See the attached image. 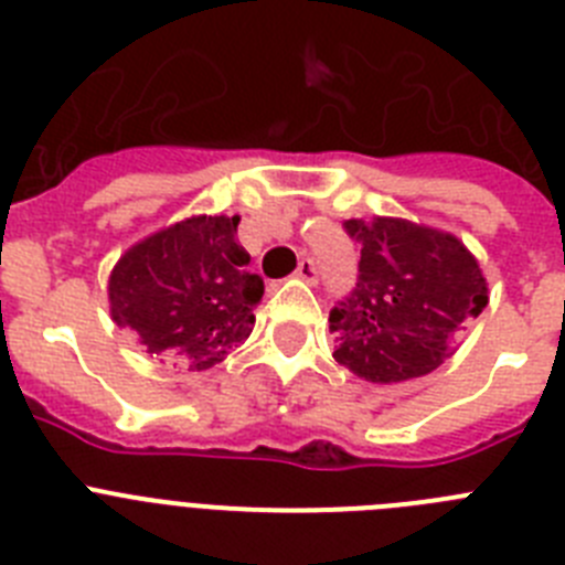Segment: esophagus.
<instances>
[{
  "label": "esophagus",
  "mask_w": 565,
  "mask_h": 565,
  "mask_svg": "<svg viewBox=\"0 0 565 565\" xmlns=\"http://www.w3.org/2000/svg\"><path fill=\"white\" fill-rule=\"evenodd\" d=\"M297 277L302 279V282H317V277H319V271H317V266H313V259L311 257H302L299 259V266H297Z\"/></svg>",
  "instance_id": "esophagus-1"
}]
</instances>
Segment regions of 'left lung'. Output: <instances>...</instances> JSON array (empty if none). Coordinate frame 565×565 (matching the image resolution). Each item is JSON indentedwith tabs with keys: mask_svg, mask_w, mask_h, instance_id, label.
Instances as JSON below:
<instances>
[{
	"mask_svg": "<svg viewBox=\"0 0 565 565\" xmlns=\"http://www.w3.org/2000/svg\"><path fill=\"white\" fill-rule=\"evenodd\" d=\"M362 252L356 286L328 313L333 359L359 379L404 382L450 356L458 328L487 308V279L450 234L396 217L348 221Z\"/></svg>",
	"mask_w": 565,
	"mask_h": 565,
	"instance_id": "8db88e82",
	"label": "left lung"
}]
</instances>
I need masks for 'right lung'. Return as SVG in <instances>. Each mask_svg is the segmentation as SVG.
<instances>
[{
  "mask_svg": "<svg viewBox=\"0 0 565 565\" xmlns=\"http://www.w3.org/2000/svg\"><path fill=\"white\" fill-rule=\"evenodd\" d=\"M239 217H189L129 248L109 277L113 319L152 356L209 371L246 342L263 279L246 271Z\"/></svg>",
  "mask_w": 565,
  "mask_h": 565,
  "instance_id": "obj_1",
  "label": "right lung"
}]
</instances>
